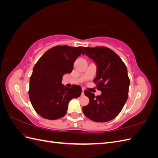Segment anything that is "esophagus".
<instances>
[{
	"instance_id": "obj_1",
	"label": "esophagus",
	"mask_w": 158,
	"mask_h": 158,
	"mask_svg": "<svg viewBox=\"0 0 158 158\" xmlns=\"http://www.w3.org/2000/svg\"><path fill=\"white\" fill-rule=\"evenodd\" d=\"M82 95H84V89H82Z\"/></svg>"
}]
</instances>
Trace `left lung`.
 Listing matches in <instances>:
<instances>
[{"label":"left lung","instance_id":"1","mask_svg":"<svg viewBox=\"0 0 158 158\" xmlns=\"http://www.w3.org/2000/svg\"><path fill=\"white\" fill-rule=\"evenodd\" d=\"M82 55H86L96 64L94 82L102 92L95 97L92 92L84 91L89 102L82 111L93 121H111L121 111L128 99L130 80L127 66L115 52L106 47H85Z\"/></svg>","mask_w":158,"mask_h":158}]
</instances>
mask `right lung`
I'll use <instances>...</instances> for the list:
<instances>
[{"label":"right lung","instance_id":"right-lung-1","mask_svg":"<svg viewBox=\"0 0 158 158\" xmlns=\"http://www.w3.org/2000/svg\"><path fill=\"white\" fill-rule=\"evenodd\" d=\"M84 47L55 46L38 60L30 79L29 97L33 109L41 117L55 120L65 115L69 103L78 98L82 88L62 84L64 74L70 73Z\"/></svg>","mask_w":158,"mask_h":158}]
</instances>
